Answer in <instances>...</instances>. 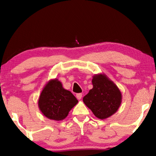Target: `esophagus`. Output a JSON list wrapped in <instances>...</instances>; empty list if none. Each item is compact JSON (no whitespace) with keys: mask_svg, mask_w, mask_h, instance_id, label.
I'll return each mask as SVG.
<instances>
[{"mask_svg":"<svg viewBox=\"0 0 156 156\" xmlns=\"http://www.w3.org/2000/svg\"><path fill=\"white\" fill-rule=\"evenodd\" d=\"M82 97H83V94H76V98H77L78 100H80L82 98Z\"/></svg>","mask_w":156,"mask_h":156,"instance_id":"esophagus-1","label":"esophagus"}]
</instances>
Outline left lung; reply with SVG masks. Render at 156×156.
<instances>
[{
  "label": "left lung",
  "mask_w": 156,
  "mask_h": 156,
  "mask_svg": "<svg viewBox=\"0 0 156 156\" xmlns=\"http://www.w3.org/2000/svg\"><path fill=\"white\" fill-rule=\"evenodd\" d=\"M93 88L83 98V102L95 116L106 119L117 112L122 102L120 89L106 75L96 74L92 79Z\"/></svg>",
  "instance_id": "1"
}]
</instances>
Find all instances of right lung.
<instances>
[{
	"instance_id": "1",
	"label": "right lung",
	"mask_w": 156,
	"mask_h": 156,
	"mask_svg": "<svg viewBox=\"0 0 156 156\" xmlns=\"http://www.w3.org/2000/svg\"><path fill=\"white\" fill-rule=\"evenodd\" d=\"M78 102L71 91L62 87L58 79H53L46 84L42 91L38 107L47 118L60 121L67 117Z\"/></svg>"
}]
</instances>
